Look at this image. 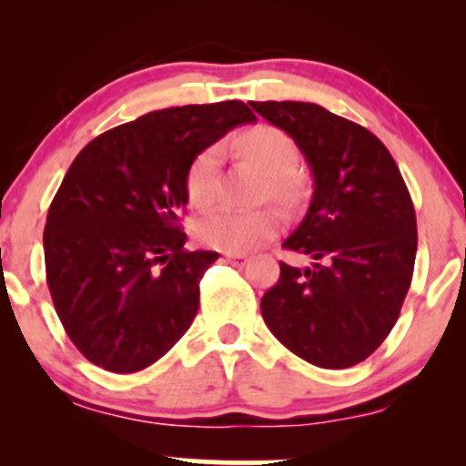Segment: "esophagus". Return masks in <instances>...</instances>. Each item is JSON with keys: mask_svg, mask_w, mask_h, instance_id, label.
Returning a JSON list of instances; mask_svg holds the SVG:
<instances>
[{"mask_svg": "<svg viewBox=\"0 0 466 466\" xmlns=\"http://www.w3.org/2000/svg\"><path fill=\"white\" fill-rule=\"evenodd\" d=\"M226 260H228V263L237 265V267H243L245 263H248V256H245V254H226Z\"/></svg>", "mask_w": 466, "mask_h": 466, "instance_id": "34e87169", "label": "esophagus"}]
</instances>
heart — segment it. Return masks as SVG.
Here are the masks:
<instances>
[{
	"label": "heart",
	"mask_w": 466,
	"mask_h": 466,
	"mask_svg": "<svg viewBox=\"0 0 466 466\" xmlns=\"http://www.w3.org/2000/svg\"><path fill=\"white\" fill-rule=\"evenodd\" d=\"M240 153L258 166L267 175V195L278 201H291L298 192L296 170L300 151L296 142L276 127L260 125L238 137ZM218 166L221 148L210 147L192 159L186 175V195L195 208H208L218 197ZM280 228V217L271 208L263 210H238V208H217L197 223V237L208 248L228 254L249 251L265 240L274 238Z\"/></svg>",
	"instance_id": "b5f03b06"
}]
</instances>
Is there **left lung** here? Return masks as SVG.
Masks as SVG:
<instances>
[{
    "label": "left lung",
    "mask_w": 466,
    "mask_h": 466,
    "mask_svg": "<svg viewBox=\"0 0 466 466\" xmlns=\"http://www.w3.org/2000/svg\"><path fill=\"white\" fill-rule=\"evenodd\" d=\"M293 137L313 175L307 217L282 248L313 265L280 263L260 300L265 324L293 355L319 368H350L397 324L414 274L416 215L383 142L324 106L249 103Z\"/></svg>",
    "instance_id": "1"
}]
</instances>
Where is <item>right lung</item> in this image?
I'll list each match as a JSON object with an SVG mask.
<instances>
[{
	"mask_svg": "<svg viewBox=\"0 0 466 466\" xmlns=\"http://www.w3.org/2000/svg\"><path fill=\"white\" fill-rule=\"evenodd\" d=\"M256 116L240 100L186 105L100 133L47 210L46 278L63 329L109 372L144 370L190 329L217 251H188L179 226L192 159Z\"/></svg>",
	"mask_w": 466,
	"mask_h": 466,
	"instance_id": "1",
	"label": "right lung"
}]
</instances>
